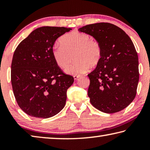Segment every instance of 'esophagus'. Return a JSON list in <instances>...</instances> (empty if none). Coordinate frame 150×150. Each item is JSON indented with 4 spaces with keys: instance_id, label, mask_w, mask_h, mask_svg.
Listing matches in <instances>:
<instances>
[{
    "instance_id": "esophagus-1",
    "label": "esophagus",
    "mask_w": 150,
    "mask_h": 150,
    "mask_svg": "<svg viewBox=\"0 0 150 150\" xmlns=\"http://www.w3.org/2000/svg\"><path fill=\"white\" fill-rule=\"evenodd\" d=\"M80 77H81V75H74V76H73V77H74V79L75 80L78 79Z\"/></svg>"
}]
</instances>
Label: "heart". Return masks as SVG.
<instances>
[{
	"mask_svg": "<svg viewBox=\"0 0 150 150\" xmlns=\"http://www.w3.org/2000/svg\"><path fill=\"white\" fill-rule=\"evenodd\" d=\"M60 45H55L52 55L55 63L62 69L69 65L74 56L76 62L65 69L67 74L81 75L95 67L102 57L100 43L91 39L89 35L80 32L67 33L61 38Z\"/></svg>",
	"mask_w": 150,
	"mask_h": 150,
	"instance_id": "b5f03b06",
	"label": "heart"
}]
</instances>
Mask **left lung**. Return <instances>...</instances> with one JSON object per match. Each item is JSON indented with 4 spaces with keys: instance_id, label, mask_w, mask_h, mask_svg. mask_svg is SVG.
I'll return each instance as SVG.
<instances>
[{
    "instance_id": "left-lung-1",
    "label": "left lung",
    "mask_w": 150,
    "mask_h": 150,
    "mask_svg": "<svg viewBox=\"0 0 150 150\" xmlns=\"http://www.w3.org/2000/svg\"><path fill=\"white\" fill-rule=\"evenodd\" d=\"M79 31L100 43L102 57L88 75V96L96 109L110 114L120 111L132 102L139 81L138 57L130 38L112 24H88Z\"/></svg>"
}]
</instances>
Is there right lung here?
<instances>
[{
	"label": "right lung",
	"instance_id": "1",
	"mask_svg": "<svg viewBox=\"0 0 150 150\" xmlns=\"http://www.w3.org/2000/svg\"><path fill=\"white\" fill-rule=\"evenodd\" d=\"M65 27L34 30L18 45L11 64V83L18 105L33 117L47 118L64 108L67 91L74 82L55 63L53 47L58 38L69 32Z\"/></svg>",
	"mask_w": 150,
	"mask_h": 150
}]
</instances>
